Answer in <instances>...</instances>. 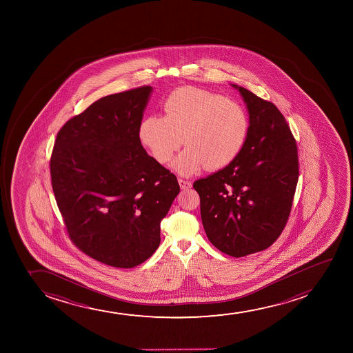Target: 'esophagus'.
Listing matches in <instances>:
<instances>
[{
	"label": "esophagus",
	"mask_w": 353,
	"mask_h": 353,
	"mask_svg": "<svg viewBox=\"0 0 353 353\" xmlns=\"http://www.w3.org/2000/svg\"><path fill=\"white\" fill-rule=\"evenodd\" d=\"M179 185L181 187V190H188V188H191L192 183L190 181H187V180H183V179H179Z\"/></svg>",
	"instance_id": "esophagus-1"
}]
</instances>
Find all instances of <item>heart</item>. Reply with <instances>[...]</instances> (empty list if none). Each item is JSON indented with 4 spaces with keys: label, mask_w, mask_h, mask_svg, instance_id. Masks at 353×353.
<instances>
[{
    "label": "heart",
    "mask_w": 353,
    "mask_h": 353,
    "mask_svg": "<svg viewBox=\"0 0 353 353\" xmlns=\"http://www.w3.org/2000/svg\"><path fill=\"white\" fill-rule=\"evenodd\" d=\"M162 110L163 117L142 119L139 141L157 161L167 163L185 138L187 147L173 162L181 174H193L205 166L208 170L228 166L248 140V112L220 94L183 87L167 97Z\"/></svg>",
    "instance_id": "1"
}]
</instances>
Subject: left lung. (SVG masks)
I'll use <instances>...</instances> for the list:
<instances>
[{
	"label": "left lung",
	"mask_w": 353,
	"mask_h": 353,
	"mask_svg": "<svg viewBox=\"0 0 353 353\" xmlns=\"http://www.w3.org/2000/svg\"><path fill=\"white\" fill-rule=\"evenodd\" d=\"M239 90L250 113L243 150L228 166L193 183L207 238L228 256L263 251L284 231L299 176L296 139L276 105Z\"/></svg>",
	"instance_id": "1"
}]
</instances>
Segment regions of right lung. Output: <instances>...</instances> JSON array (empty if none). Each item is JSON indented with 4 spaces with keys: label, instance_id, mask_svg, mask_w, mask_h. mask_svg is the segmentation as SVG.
I'll use <instances>...</instances> for the list:
<instances>
[{
    "label": "right lung",
    "instance_id": "add662e5",
    "mask_svg": "<svg viewBox=\"0 0 353 353\" xmlns=\"http://www.w3.org/2000/svg\"><path fill=\"white\" fill-rule=\"evenodd\" d=\"M152 87L101 97L59 130L50 178L69 238L113 268L146 261L160 245V223L180 186L147 154L138 126Z\"/></svg>",
    "mask_w": 353,
    "mask_h": 353
}]
</instances>
